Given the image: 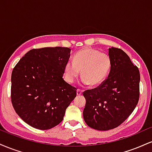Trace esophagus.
I'll use <instances>...</instances> for the list:
<instances>
[{"instance_id":"1","label":"esophagus","mask_w":152,"mask_h":152,"mask_svg":"<svg viewBox=\"0 0 152 152\" xmlns=\"http://www.w3.org/2000/svg\"><path fill=\"white\" fill-rule=\"evenodd\" d=\"M82 92H83V91H82L81 89H80V88H78V89H77V95L78 96L81 95V94H82Z\"/></svg>"}]
</instances>
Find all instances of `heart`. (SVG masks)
<instances>
[{
	"label": "heart",
	"instance_id": "b5f03b06",
	"mask_svg": "<svg viewBox=\"0 0 152 152\" xmlns=\"http://www.w3.org/2000/svg\"><path fill=\"white\" fill-rule=\"evenodd\" d=\"M111 68V59L109 54L93 48H84L75 54L73 61L66 62L64 78L68 83H72L81 73L83 85L96 86L105 81Z\"/></svg>",
	"mask_w": 152,
	"mask_h": 152
}]
</instances>
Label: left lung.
Returning a JSON list of instances; mask_svg holds the SVG:
<instances>
[{"mask_svg": "<svg viewBox=\"0 0 152 152\" xmlns=\"http://www.w3.org/2000/svg\"><path fill=\"white\" fill-rule=\"evenodd\" d=\"M111 68L108 78L96 88L83 92L86 100L83 118L91 128L106 131L121 125L139 99L140 73L120 48L109 49Z\"/></svg>", "mask_w": 152, "mask_h": 152, "instance_id": "obj_1", "label": "left lung"}]
</instances>
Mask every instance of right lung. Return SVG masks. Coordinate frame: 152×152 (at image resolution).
Listing matches in <instances>:
<instances>
[{
  "instance_id": "1",
  "label": "right lung",
  "mask_w": 152,
  "mask_h": 152,
  "mask_svg": "<svg viewBox=\"0 0 152 152\" xmlns=\"http://www.w3.org/2000/svg\"><path fill=\"white\" fill-rule=\"evenodd\" d=\"M70 52L66 47L34 48L13 68L12 105L16 114L34 128L46 130L57 126L76 96L77 88L63 78Z\"/></svg>"
}]
</instances>
